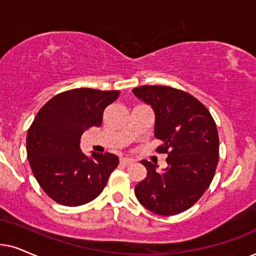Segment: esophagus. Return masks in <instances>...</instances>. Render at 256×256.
I'll return each mask as SVG.
<instances>
[{"mask_svg":"<svg viewBox=\"0 0 256 256\" xmlns=\"http://www.w3.org/2000/svg\"><path fill=\"white\" fill-rule=\"evenodd\" d=\"M134 162V160L130 159V158H122L120 159V164H122V165H124V166H130Z\"/></svg>","mask_w":256,"mask_h":256,"instance_id":"esophagus-1","label":"esophagus"}]
</instances>
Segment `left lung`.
Returning a JSON list of instances; mask_svg holds the SVG:
<instances>
[{"instance_id": "8db88e82", "label": "left lung", "mask_w": 256, "mask_h": 256, "mask_svg": "<svg viewBox=\"0 0 256 256\" xmlns=\"http://www.w3.org/2000/svg\"><path fill=\"white\" fill-rule=\"evenodd\" d=\"M156 114V152L168 153V168L142 160L148 176L134 187L138 202L159 216H174L192 207L208 188L219 162L216 124L202 103L182 90L142 85L132 90Z\"/></svg>"}]
</instances>
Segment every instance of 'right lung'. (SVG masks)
<instances>
[{"label": "right lung", "instance_id": "obj_1", "mask_svg": "<svg viewBox=\"0 0 256 256\" xmlns=\"http://www.w3.org/2000/svg\"><path fill=\"white\" fill-rule=\"evenodd\" d=\"M120 91L72 88L40 108L26 134V156L37 182L54 202L80 206L104 190L119 159L112 153L85 156L80 148L85 130L100 126L104 110Z\"/></svg>", "mask_w": 256, "mask_h": 256}]
</instances>
